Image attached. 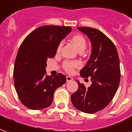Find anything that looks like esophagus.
Listing matches in <instances>:
<instances>
[{
  "mask_svg": "<svg viewBox=\"0 0 132 132\" xmlns=\"http://www.w3.org/2000/svg\"><path fill=\"white\" fill-rule=\"evenodd\" d=\"M73 80V78L71 77V76H67L66 77V81L67 82H70V81H72Z\"/></svg>",
  "mask_w": 132,
  "mask_h": 132,
  "instance_id": "obj_1",
  "label": "esophagus"
}]
</instances>
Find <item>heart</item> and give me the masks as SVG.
<instances>
[{
  "label": "heart",
  "instance_id": "b5f03b06",
  "mask_svg": "<svg viewBox=\"0 0 132 132\" xmlns=\"http://www.w3.org/2000/svg\"><path fill=\"white\" fill-rule=\"evenodd\" d=\"M69 41L73 44L78 51L80 52H83L87 47V40L81 34H74L71 36ZM61 45L59 44L56 48V53H59L61 50ZM80 67V63L78 61H65L63 64V69L64 71L71 73L75 69Z\"/></svg>",
  "mask_w": 132,
  "mask_h": 132
}]
</instances>
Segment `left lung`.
Returning <instances> with one entry per match:
<instances>
[{
    "mask_svg": "<svg viewBox=\"0 0 132 132\" xmlns=\"http://www.w3.org/2000/svg\"><path fill=\"white\" fill-rule=\"evenodd\" d=\"M92 45V54L80 70L82 78L90 77L89 87L77 81L78 89L71 95L75 108L83 113H96L108 106L115 96L120 80V59L115 45L101 31L89 27H78Z\"/></svg>",
    "mask_w": 132,
    "mask_h": 132,
    "instance_id": "8db88e82",
    "label": "left lung"
}]
</instances>
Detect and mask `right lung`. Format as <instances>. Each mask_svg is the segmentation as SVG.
<instances>
[{
  "label": "right lung",
  "instance_id": "obj_1",
  "mask_svg": "<svg viewBox=\"0 0 132 132\" xmlns=\"http://www.w3.org/2000/svg\"><path fill=\"white\" fill-rule=\"evenodd\" d=\"M70 26H43L26 36L14 62V87L23 105L31 110L47 108L54 91L66 82V76L46 75L47 60L53 58L56 48L71 31Z\"/></svg>",
  "mask_w": 132,
  "mask_h": 132
}]
</instances>
